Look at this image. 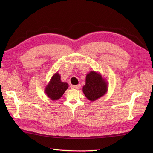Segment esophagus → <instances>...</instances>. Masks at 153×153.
Returning <instances> with one entry per match:
<instances>
[{"label": "esophagus", "mask_w": 153, "mask_h": 153, "mask_svg": "<svg viewBox=\"0 0 153 153\" xmlns=\"http://www.w3.org/2000/svg\"><path fill=\"white\" fill-rule=\"evenodd\" d=\"M71 87L72 89H80L81 87V85L80 84H78V85H71Z\"/></svg>", "instance_id": "34e87169"}]
</instances>
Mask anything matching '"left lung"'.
Returning a JSON list of instances; mask_svg holds the SVG:
<instances>
[{
  "mask_svg": "<svg viewBox=\"0 0 153 153\" xmlns=\"http://www.w3.org/2000/svg\"><path fill=\"white\" fill-rule=\"evenodd\" d=\"M108 83L98 71H91L87 74L85 85L83 87L84 95L90 101H95L107 93Z\"/></svg>",
  "mask_w": 153,
  "mask_h": 153,
  "instance_id": "obj_1",
  "label": "left lung"
}]
</instances>
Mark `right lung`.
<instances>
[{
  "mask_svg": "<svg viewBox=\"0 0 153 153\" xmlns=\"http://www.w3.org/2000/svg\"><path fill=\"white\" fill-rule=\"evenodd\" d=\"M61 76L58 72L55 73L50 82L45 88V93L50 99L56 100L60 99L68 88V84L61 81Z\"/></svg>",
  "mask_w": 153,
  "mask_h": 153,
  "instance_id": "add662e5",
  "label": "right lung"
}]
</instances>
